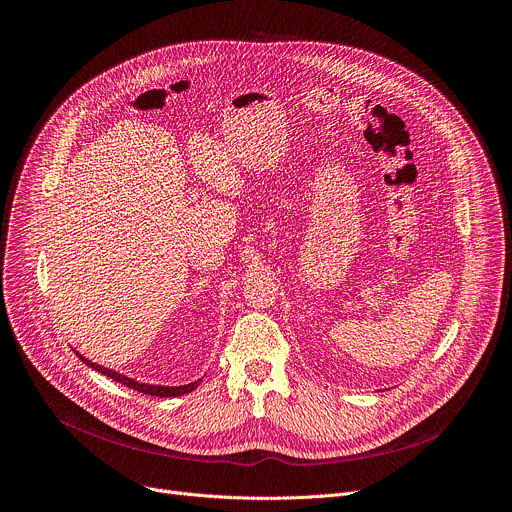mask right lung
I'll return each mask as SVG.
<instances>
[{
    "label": "right lung",
    "mask_w": 512,
    "mask_h": 512,
    "mask_svg": "<svg viewBox=\"0 0 512 512\" xmlns=\"http://www.w3.org/2000/svg\"><path fill=\"white\" fill-rule=\"evenodd\" d=\"M77 356H79V358H81L85 364H89L91 369L99 371L101 375H105V377H109V379H113V381H117V383H121V385L129 387V389H133V391H139V393H143V395H152V397H180V395H186V393L194 391V389L200 385V381H202V379H198V381H194V383H188V385H180V387L148 385V383H139V381H133V379H129V377H125V375H119V373H115V371H111V369H105V367H101V364H97V362H91L89 358H85V356H83V354H79V352H77Z\"/></svg>",
    "instance_id": "obj_1"
}]
</instances>
